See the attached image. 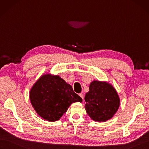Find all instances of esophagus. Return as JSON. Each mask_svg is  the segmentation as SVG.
<instances>
[{
  "label": "esophagus",
  "mask_w": 149,
  "mask_h": 149,
  "mask_svg": "<svg viewBox=\"0 0 149 149\" xmlns=\"http://www.w3.org/2000/svg\"><path fill=\"white\" fill-rule=\"evenodd\" d=\"M79 95L81 97V98L82 99V100H84V94H82V93H80V94H79Z\"/></svg>",
  "instance_id": "1"
}]
</instances>
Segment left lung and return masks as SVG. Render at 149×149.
<instances>
[{
  "label": "left lung",
  "instance_id": "1",
  "mask_svg": "<svg viewBox=\"0 0 149 149\" xmlns=\"http://www.w3.org/2000/svg\"><path fill=\"white\" fill-rule=\"evenodd\" d=\"M85 101L86 113L99 122L111 119L120 106V98L114 88L107 82L96 80L91 83Z\"/></svg>",
  "mask_w": 149,
  "mask_h": 149
}]
</instances>
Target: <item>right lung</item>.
<instances>
[{
	"label": "right lung",
	"instance_id": "1",
	"mask_svg": "<svg viewBox=\"0 0 149 149\" xmlns=\"http://www.w3.org/2000/svg\"><path fill=\"white\" fill-rule=\"evenodd\" d=\"M29 97L37 113L50 122L58 120L72 102L82 101L69 84L59 76L50 74L42 75L36 82Z\"/></svg>",
	"mask_w": 149,
	"mask_h": 149
}]
</instances>
